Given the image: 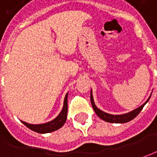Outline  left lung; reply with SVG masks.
I'll return each mask as SVG.
<instances>
[{
    "label": "left lung",
    "mask_w": 157,
    "mask_h": 157,
    "mask_svg": "<svg viewBox=\"0 0 157 157\" xmlns=\"http://www.w3.org/2000/svg\"><path fill=\"white\" fill-rule=\"evenodd\" d=\"M90 100H91V104H92V106L95 113L98 115V117H100L101 119L105 120L106 122H109V123H126V122H129L131 121L134 118H136L137 115L139 114V113L141 112L142 109L144 108V106L145 105L146 103L148 102V101L150 100V98L148 99V101H146L144 105H142L141 106H139L137 109L133 110L131 113H125V114L122 115H112L109 114V113H106L105 112L101 111L99 108H97V106L94 104V99H93L92 93L90 94Z\"/></svg>",
    "instance_id": "obj_1"
}]
</instances>
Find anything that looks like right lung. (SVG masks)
<instances>
[{"mask_svg": "<svg viewBox=\"0 0 157 157\" xmlns=\"http://www.w3.org/2000/svg\"><path fill=\"white\" fill-rule=\"evenodd\" d=\"M67 113H68V94H66L64 98V103L63 107L60 113V114L56 117V119H53L52 121H50L48 123L41 124H31L24 121H21L25 124L26 127H28L33 132H38V133H48L58 130L64 124L65 121L67 119Z\"/></svg>", "mask_w": 157, "mask_h": 157, "instance_id": "right-lung-1", "label": "right lung"}]
</instances>
